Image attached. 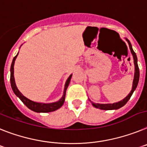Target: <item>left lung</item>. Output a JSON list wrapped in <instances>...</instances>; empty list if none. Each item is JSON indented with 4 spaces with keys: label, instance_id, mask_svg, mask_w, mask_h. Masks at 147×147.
I'll return each instance as SVG.
<instances>
[{
    "label": "left lung",
    "instance_id": "obj_1",
    "mask_svg": "<svg viewBox=\"0 0 147 147\" xmlns=\"http://www.w3.org/2000/svg\"><path fill=\"white\" fill-rule=\"evenodd\" d=\"M126 40L127 41V43H128L129 44V47L130 51H131V53H132V57H133L134 64H135V75H134L132 90H131L129 94L124 99H123V100H121V101L118 102V103H114V104H95V103H93V102L91 101L92 106L94 107H95V108H98V109H104V110H112V109H119V108L123 107L125 104H127V101L129 100V98L132 96V93L134 92V91H135L136 87H137L139 81V76H140L138 65V58L137 56H136V54H135V52H134L133 49H132V45H131V43L129 42V40L128 39H127V38H126Z\"/></svg>",
    "mask_w": 147,
    "mask_h": 147
}]
</instances>
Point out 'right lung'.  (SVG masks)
Returning a JSON list of instances; mask_svg holds the SVG:
<instances>
[{
  "label": "right lung",
  "instance_id": "add662e5",
  "mask_svg": "<svg viewBox=\"0 0 147 147\" xmlns=\"http://www.w3.org/2000/svg\"><path fill=\"white\" fill-rule=\"evenodd\" d=\"M18 53L16 55L15 58H13L12 62V65H11V69H10V82H11V86H12V89L13 90L14 93H15L16 96L18 97L20 99V100L24 103L26 107L29 108V109L34 111L35 112H53V111H55L57 109H58L59 108H61L62 107V105L64 103L65 100V96H66V89L68 87L69 84L70 80H71V78H72V75H70L69 77L68 78V79L66 80V84H65L64 86V90H63V95L62 96V98L60 99L58 101L54 102V103H49V104H43V103H38V102L32 101V100H29L27 98H26L25 96H24L22 93L20 92L18 90V89L16 86V84H15V78H14V64H15V61L17 58Z\"/></svg>",
  "mask_w": 147,
  "mask_h": 147
}]
</instances>
